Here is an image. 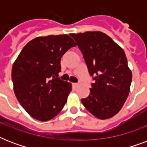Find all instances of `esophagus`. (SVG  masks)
Here are the masks:
<instances>
[{
    "label": "esophagus",
    "instance_id": "esophagus-1",
    "mask_svg": "<svg viewBox=\"0 0 147 147\" xmlns=\"http://www.w3.org/2000/svg\"><path fill=\"white\" fill-rule=\"evenodd\" d=\"M72 85H73L74 87H78V85H79V84H78V83H73V84H72Z\"/></svg>",
    "mask_w": 147,
    "mask_h": 147
}]
</instances>
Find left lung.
Instances as JSON below:
<instances>
[{"instance_id":"obj_1","label":"left lung","mask_w":147,"mask_h":147,"mask_svg":"<svg viewBox=\"0 0 147 147\" xmlns=\"http://www.w3.org/2000/svg\"><path fill=\"white\" fill-rule=\"evenodd\" d=\"M70 36L83 54L89 74L94 76L89 95L82 103L98 118H111L121 111L130 93L132 72L125 53L100 31Z\"/></svg>"}]
</instances>
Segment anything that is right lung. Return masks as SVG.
Segmentation results:
<instances>
[{
  "label": "right lung",
  "instance_id": "right-lung-1",
  "mask_svg": "<svg viewBox=\"0 0 147 147\" xmlns=\"http://www.w3.org/2000/svg\"><path fill=\"white\" fill-rule=\"evenodd\" d=\"M76 46L69 35H49L33 39L24 47L12 67L13 91L32 117L49 121L62 110L71 84L58 78L61 58Z\"/></svg>",
  "mask_w": 147,
  "mask_h": 147
}]
</instances>
